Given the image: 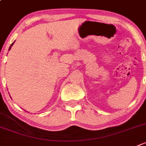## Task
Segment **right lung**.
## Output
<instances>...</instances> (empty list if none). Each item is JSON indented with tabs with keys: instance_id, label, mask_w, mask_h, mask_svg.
Returning <instances> with one entry per match:
<instances>
[{
	"instance_id": "right-lung-1",
	"label": "right lung",
	"mask_w": 146,
	"mask_h": 146,
	"mask_svg": "<svg viewBox=\"0 0 146 146\" xmlns=\"http://www.w3.org/2000/svg\"><path fill=\"white\" fill-rule=\"evenodd\" d=\"M14 43H15V41H14V42H13V43H12V44H11V46H10V48H9V50H10V49H11V47H12V46H13V44H14Z\"/></svg>"
}]
</instances>
